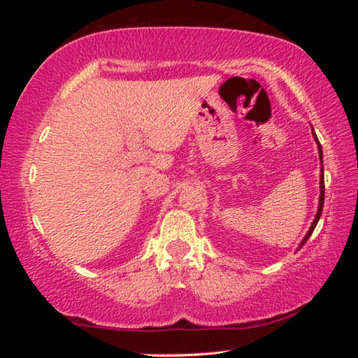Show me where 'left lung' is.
<instances>
[{"label":"left lung","instance_id":"8db88e82","mask_svg":"<svg viewBox=\"0 0 358 358\" xmlns=\"http://www.w3.org/2000/svg\"><path fill=\"white\" fill-rule=\"evenodd\" d=\"M311 129H313V126H311ZM313 137H314V141H316V143H317V150H319V159H320V183H319V187H320V196H319V207H317V213H316V216H314V220H313V224H311L310 230H308L306 235H305V237H303V240H301V243L299 245V250H300V248H301L303 245L306 243L308 238L311 237L313 230L316 229L317 222H319V220H320V215H322V208H324L325 186H324V164H322L324 161H322V147H320V143H319V141H317V136H316V132H314V129H313Z\"/></svg>","mask_w":358,"mask_h":358}]
</instances>
